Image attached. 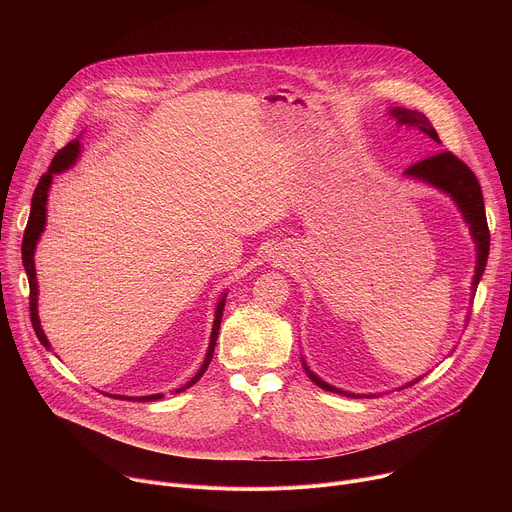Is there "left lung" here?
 I'll list each match as a JSON object with an SVG mask.
<instances>
[{
	"instance_id": "1",
	"label": "left lung",
	"mask_w": 512,
	"mask_h": 512,
	"mask_svg": "<svg viewBox=\"0 0 512 512\" xmlns=\"http://www.w3.org/2000/svg\"><path fill=\"white\" fill-rule=\"evenodd\" d=\"M391 115L397 119L399 125H407L409 129H419L421 133L429 135L433 141H440V137H437V131L433 129V125L429 123V119L419 113V111H409V109H403V107H395L391 109ZM405 176L409 178H415V180H421V182H427L435 188H440L442 192L450 194L452 200L458 204V208L462 210L464 214V221L468 223L470 227V233H472V239L476 243V271H474V279H472V294H476V287H478V281L484 273V267H486V259H488V251H490V231H488V223H486V210H484V198H482V190H480V182L478 178L474 176V172L460 160L456 158L452 152H440L435 156H429L413 166H409L405 170ZM304 369L308 373V377L324 391H330V393H338V395H346V397H360V395H354V393H346V391H340L328 383H324L320 377H316L304 362ZM421 379V377H419ZM419 379L407 383V385H413L417 383ZM405 385V387H407Z\"/></svg>"
}]
</instances>
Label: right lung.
<instances>
[{"label": "right lung", "mask_w": 512, "mask_h": 512, "mask_svg": "<svg viewBox=\"0 0 512 512\" xmlns=\"http://www.w3.org/2000/svg\"><path fill=\"white\" fill-rule=\"evenodd\" d=\"M81 154V141L79 139H72L68 141L62 150H58V154L54 156L50 168L46 174H42L36 190H34V196H32V208H30V218H28V225H26V231H24V241H22V263H24V269H26V275H28V283H30V318H32V326H34V332L38 336V340L50 348V342L40 326V318H38V281H36V267H34V251H36V243L44 231V225H46V200H48V190H50V184H52V176L58 174V172H64L68 170L72 164L77 162ZM225 296L221 298V302H218L216 306V312H214V324H212V334H210V344H208V350H206V358L202 362L200 371L182 387L178 389L176 393L180 391H186L188 387H192L202 375L204 371L208 369V364L212 360V354H214V346H216V338H218V328H221V320H223V310H225ZM109 397H115V399H123V401H156V399H162L164 395H148V397H125V395H109Z\"/></svg>", "instance_id": "right-lung-1"}]
</instances>
